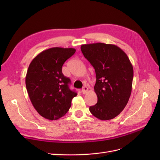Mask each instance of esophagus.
<instances>
[{"mask_svg": "<svg viewBox=\"0 0 160 160\" xmlns=\"http://www.w3.org/2000/svg\"><path fill=\"white\" fill-rule=\"evenodd\" d=\"M88 88H87L86 86H84L83 88V89H82V90H81V91H82V93L83 94H85L87 92H88Z\"/></svg>", "mask_w": 160, "mask_h": 160, "instance_id": "esophagus-1", "label": "esophagus"}]
</instances>
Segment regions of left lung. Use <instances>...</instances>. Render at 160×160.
Masks as SVG:
<instances>
[{
    "mask_svg": "<svg viewBox=\"0 0 160 160\" xmlns=\"http://www.w3.org/2000/svg\"><path fill=\"white\" fill-rule=\"evenodd\" d=\"M84 57L94 67L98 103L89 111L101 120L112 119L126 106L132 89L133 69L128 55L114 45H82Z\"/></svg>",
    "mask_w": 160,
    "mask_h": 160,
    "instance_id": "8db88e82",
    "label": "left lung"
}]
</instances>
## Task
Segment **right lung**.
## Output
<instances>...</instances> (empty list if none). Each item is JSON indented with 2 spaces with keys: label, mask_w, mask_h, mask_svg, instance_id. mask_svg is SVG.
<instances>
[{
  "label": "right lung",
  "mask_w": 160,
  "mask_h": 160,
  "mask_svg": "<svg viewBox=\"0 0 160 160\" xmlns=\"http://www.w3.org/2000/svg\"><path fill=\"white\" fill-rule=\"evenodd\" d=\"M73 48L52 47L37 55L28 67L25 83L33 107L42 117L57 120L65 115L77 93L69 89L71 80L62 67L74 55Z\"/></svg>",
  "instance_id": "1"
}]
</instances>
